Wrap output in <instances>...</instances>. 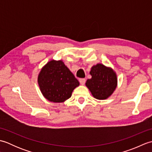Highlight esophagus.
Wrapping results in <instances>:
<instances>
[{"mask_svg":"<svg viewBox=\"0 0 152 152\" xmlns=\"http://www.w3.org/2000/svg\"><path fill=\"white\" fill-rule=\"evenodd\" d=\"M79 81H80V84H81V85H84L85 83H86V79L81 78V79L79 80Z\"/></svg>","mask_w":152,"mask_h":152,"instance_id":"obj_1","label":"esophagus"}]
</instances>
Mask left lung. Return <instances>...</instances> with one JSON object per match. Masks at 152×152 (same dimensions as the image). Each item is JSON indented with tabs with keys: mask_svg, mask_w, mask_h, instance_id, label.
I'll return each instance as SVG.
<instances>
[{
	"mask_svg": "<svg viewBox=\"0 0 152 152\" xmlns=\"http://www.w3.org/2000/svg\"><path fill=\"white\" fill-rule=\"evenodd\" d=\"M91 78L86 81V86L94 98L104 100L111 96L118 85L117 75L112 68L99 63L91 67Z\"/></svg>",
	"mask_w": 152,
	"mask_h": 152,
	"instance_id": "obj_1",
	"label": "left lung"
}]
</instances>
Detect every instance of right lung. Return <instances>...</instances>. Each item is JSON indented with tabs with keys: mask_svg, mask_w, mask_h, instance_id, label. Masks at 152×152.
I'll use <instances>...</instances> for the list:
<instances>
[{
	"mask_svg": "<svg viewBox=\"0 0 152 152\" xmlns=\"http://www.w3.org/2000/svg\"><path fill=\"white\" fill-rule=\"evenodd\" d=\"M38 83L44 97L53 102H63L69 99L73 90L80 85L61 60L49 61L38 74Z\"/></svg>",
	"mask_w": 152,
	"mask_h": 152,
	"instance_id": "obj_1",
	"label": "right lung"
}]
</instances>
